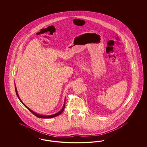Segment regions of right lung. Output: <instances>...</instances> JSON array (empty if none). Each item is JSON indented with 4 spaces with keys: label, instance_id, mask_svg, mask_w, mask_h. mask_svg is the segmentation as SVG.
I'll return each instance as SVG.
<instances>
[{
    "label": "right lung",
    "instance_id": "1",
    "mask_svg": "<svg viewBox=\"0 0 147 147\" xmlns=\"http://www.w3.org/2000/svg\"><path fill=\"white\" fill-rule=\"evenodd\" d=\"M15 90H16V94H17V96H18L19 100L20 101V102H21L22 103V105H23L25 107H26L30 111H31V113H32L34 115L36 116V117H39V118H42V119H50V118H53V117H56V116H57L60 115V114L62 113V111H63V110H64V108H65V100H66V98L65 99L64 103H63V107H62V109H61L60 111H58V113H55V114H52V115H43V114H38V113H36V112H34V111H32L31 109H30L28 107H27L26 106L24 103L22 102V101L21 100L19 96V95H18L17 89V88H16V85H15Z\"/></svg>",
    "mask_w": 147,
    "mask_h": 147
}]
</instances>
